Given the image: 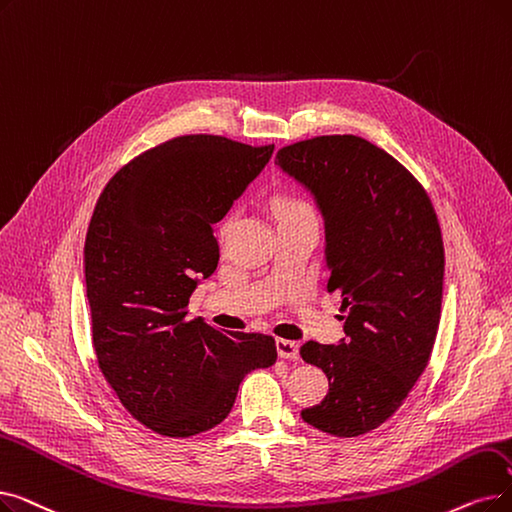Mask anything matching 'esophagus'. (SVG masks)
Returning a JSON list of instances; mask_svg holds the SVG:
<instances>
[{
  "label": "esophagus",
  "instance_id": "esophagus-1",
  "mask_svg": "<svg viewBox=\"0 0 512 512\" xmlns=\"http://www.w3.org/2000/svg\"><path fill=\"white\" fill-rule=\"evenodd\" d=\"M276 351L282 360H297L299 358V345L295 341L288 339H278L276 341Z\"/></svg>",
  "mask_w": 512,
  "mask_h": 512
}]
</instances>
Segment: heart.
I'll return each instance as SVG.
<instances>
[{
  "label": "heart",
  "instance_id": "obj_1",
  "mask_svg": "<svg viewBox=\"0 0 512 512\" xmlns=\"http://www.w3.org/2000/svg\"><path fill=\"white\" fill-rule=\"evenodd\" d=\"M278 215L280 219H286V217H297V215H309V207L307 203H303L301 198H295V196H282L278 201Z\"/></svg>",
  "mask_w": 512,
  "mask_h": 512
}]
</instances>
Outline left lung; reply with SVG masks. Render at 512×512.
Listing matches in <instances>:
<instances>
[{
  "mask_svg": "<svg viewBox=\"0 0 512 512\" xmlns=\"http://www.w3.org/2000/svg\"><path fill=\"white\" fill-rule=\"evenodd\" d=\"M276 165L324 217L328 293H341L345 339L307 341L301 358L328 393L301 418L335 437L381 427L425 372L441 318L443 240L427 190L389 152L358 136H318L276 152Z\"/></svg>",
  "mask_w": 512,
  "mask_h": 512,
  "instance_id": "1",
  "label": "left lung"
}]
</instances>
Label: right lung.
<instances>
[{
	"mask_svg": "<svg viewBox=\"0 0 512 512\" xmlns=\"http://www.w3.org/2000/svg\"><path fill=\"white\" fill-rule=\"evenodd\" d=\"M274 144L177 136L123 165L104 186L85 238V288L98 368L150 431L192 437L224 420L276 341L188 320L198 278L219 261L213 224L265 167Z\"/></svg>",
	"mask_w": 512,
	"mask_h": 512,
	"instance_id": "1",
	"label": "right lung"
}]
</instances>
